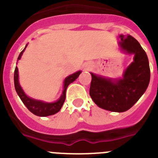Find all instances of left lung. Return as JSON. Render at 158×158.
<instances>
[{"instance_id":"1","label":"left lung","mask_w":158,"mask_h":158,"mask_svg":"<svg viewBox=\"0 0 158 158\" xmlns=\"http://www.w3.org/2000/svg\"><path fill=\"white\" fill-rule=\"evenodd\" d=\"M119 45L129 54H134V61L118 80L97 76L92 80L89 95L98 107L114 112H123L132 107L149 85L150 70L148 57L139 42L130 35H120Z\"/></svg>"}]
</instances>
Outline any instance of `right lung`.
<instances>
[{"label": "right lung", "mask_w": 158, "mask_h": 158, "mask_svg": "<svg viewBox=\"0 0 158 158\" xmlns=\"http://www.w3.org/2000/svg\"><path fill=\"white\" fill-rule=\"evenodd\" d=\"M26 48H24V50L22 51V52L19 54V57H18V61L21 58L25 49L26 48ZM80 73L81 72L79 71V72H76L74 74L71 75V76H68V77L66 78L65 80H64V90H63L62 95H61V97H60V99H59L58 101H56V102L54 103H44L42 102V101H36V100H33L32 99V98H29V97H27V96L25 94V93L23 92V89L21 88L20 85H19V74H18L17 67H15L14 73L15 88L16 92H17L18 95L20 97V99H21L22 101L23 102V104L26 105V107L29 109V110H30L32 114H36V115L37 116H40V117L52 115V114H56V113L58 112L59 110H61V107H62L63 104H64V101H65V93L68 86H69L70 83H72V82H74V81L79 77Z\"/></svg>", "instance_id": "1"}]
</instances>
